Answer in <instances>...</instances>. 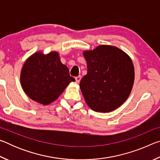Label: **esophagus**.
<instances>
[{
  "instance_id": "1",
  "label": "esophagus",
  "mask_w": 160,
  "mask_h": 160,
  "mask_svg": "<svg viewBox=\"0 0 160 160\" xmlns=\"http://www.w3.org/2000/svg\"><path fill=\"white\" fill-rule=\"evenodd\" d=\"M75 80H76L77 82H80V81L81 80V76H80V75H78V76L75 77Z\"/></svg>"
}]
</instances>
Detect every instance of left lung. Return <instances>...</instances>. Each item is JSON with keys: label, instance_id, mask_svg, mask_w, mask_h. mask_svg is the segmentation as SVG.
<instances>
[{"label": "left lung", "instance_id": "left-lung-1", "mask_svg": "<svg viewBox=\"0 0 160 160\" xmlns=\"http://www.w3.org/2000/svg\"><path fill=\"white\" fill-rule=\"evenodd\" d=\"M88 73L80 88L92 109L109 112L128 98L134 82V67L131 58L118 48L101 45L84 52Z\"/></svg>", "mask_w": 160, "mask_h": 160}]
</instances>
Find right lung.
Segmentation results:
<instances>
[{"instance_id": "1", "label": "right lung", "mask_w": 160, "mask_h": 160, "mask_svg": "<svg viewBox=\"0 0 160 160\" xmlns=\"http://www.w3.org/2000/svg\"><path fill=\"white\" fill-rule=\"evenodd\" d=\"M20 81L25 92L35 102L47 105L58 98L75 78L62 64L57 52L36 53L25 61Z\"/></svg>"}]
</instances>
